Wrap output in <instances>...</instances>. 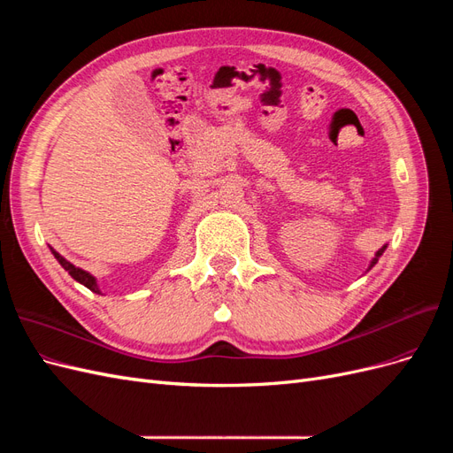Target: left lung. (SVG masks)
Returning a JSON list of instances; mask_svg holds the SVG:
<instances>
[{
	"mask_svg": "<svg viewBox=\"0 0 453 453\" xmlns=\"http://www.w3.org/2000/svg\"><path fill=\"white\" fill-rule=\"evenodd\" d=\"M386 248H388V245H383V248H381V250H380V251H378V253H376V257H374V258H372V263H370V266H368V270H370V268H372V266H374V265H376V263H378V258H380V257H381V255H383V251H386Z\"/></svg>",
	"mask_w": 453,
	"mask_h": 453,
	"instance_id": "obj_1",
	"label": "left lung"
}]
</instances>
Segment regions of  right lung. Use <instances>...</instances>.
Wrapping results in <instances>:
<instances>
[{
	"label": "right lung",
	"mask_w": 453,
	"mask_h": 453,
	"mask_svg": "<svg viewBox=\"0 0 453 453\" xmlns=\"http://www.w3.org/2000/svg\"><path fill=\"white\" fill-rule=\"evenodd\" d=\"M50 251H52L54 258H57L58 263L62 265V268H64L67 273H70V276H72L75 281H79L81 285H85L87 289H90L92 293H98V295L102 293V291H100V287H98V283H96V278L92 276V273H88V272H85V270H81V268L73 266V265L70 263V260H65L60 253H57V251H54L52 248H50Z\"/></svg>",
	"instance_id": "1"
}]
</instances>
